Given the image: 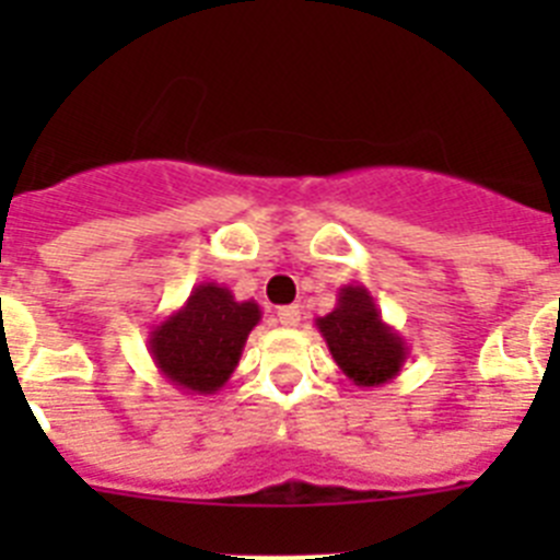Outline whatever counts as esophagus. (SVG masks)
<instances>
[{
  "label": "esophagus",
  "instance_id": "1",
  "mask_svg": "<svg viewBox=\"0 0 560 560\" xmlns=\"http://www.w3.org/2000/svg\"><path fill=\"white\" fill-rule=\"evenodd\" d=\"M303 319V308L300 305H283V308H277V323L285 325V328H296Z\"/></svg>",
  "mask_w": 560,
  "mask_h": 560
}]
</instances>
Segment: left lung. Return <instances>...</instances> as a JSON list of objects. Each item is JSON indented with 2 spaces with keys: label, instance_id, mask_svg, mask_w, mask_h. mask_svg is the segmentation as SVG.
Instances as JSON below:
<instances>
[{
  "label": "left lung",
  "instance_id": "left-lung-1",
  "mask_svg": "<svg viewBox=\"0 0 560 560\" xmlns=\"http://www.w3.org/2000/svg\"><path fill=\"white\" fill-rule=\"evenodd\" d=\"M316 328L355 387H384L409 359L407 339L381 319L373 294L359 283L341 285L336 308L316 316Z\"/></svg>",
  "mask_w": 560,
  "mask_h": 560
}]
</instances>
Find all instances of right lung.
<instances>
[{
    "label": "right lung",
    "mask_w": 560,
    "mask_h": 560,
    "mask_svg": "<svg viewBox=\"0 0 560 560\" xmlns=\"http://www.w3.org/2000/svg\"><path fill=\"white\" fill-rule=\"evenodd\" d=\"M255 300H235L226 285L199 283L182 308L148 334V353L167 384L187 395H215L235 373L252 328Z\"/></svg>",
    "instance_id": "obj_1"
}]
</instances>
